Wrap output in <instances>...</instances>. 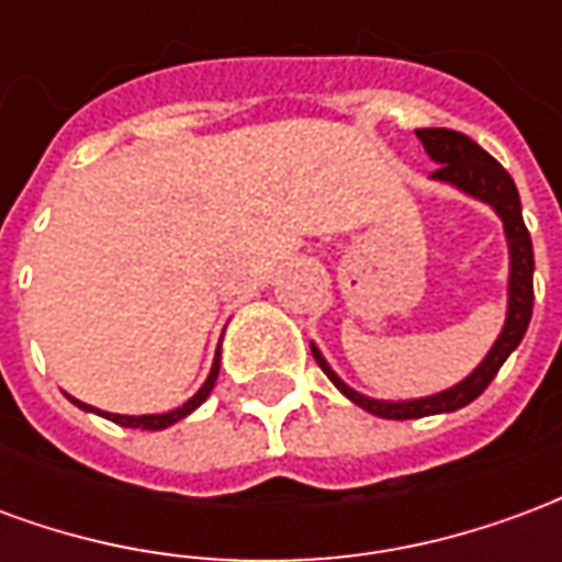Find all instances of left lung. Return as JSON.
Instances as JSON below:
<instances>
[{
    "instance_id": "left-lung-1",
    "label": "left lung",
    "mask_w": 562,
    "mask_h": 562,
    "mask_svg": "<svg viewBox=\"0 0 562 562\" xmlns=\"http://www.w3.org/2000/svg\"><path fill=\"white\" fill-rule=\"evenodd\" d=\"M415 135H418V140L427 149V156L436 161V171L430 173L434 180L454 186L460 192H467V195L491 204L496 210V216L503 220L508 240V310L506 325H503L499 337L491 346V352L484 355L482 364L475 367L470 376L458 382V385H451L448 391H439V394H430V397H418V401H373V397L358 394V391L349 389L330 370V364L322 358V352L310 342L313 358L325 370V376L337 385V391H342L355 406H361L370 415L394 418V422L454 413V409H463L467 403L475 401L494 382L499 367L506 364L508 355L518 349V342L524 340L532 316V268L536 265H532L530 232H527L524 216H520V198L515 180L508 177L506 168L491 153H484L475 140L460 135V132H451V128H415Z\"/></svg>"
}]
</instances>
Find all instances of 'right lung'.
Instances as JSON below:
<instances>
[{
  "label": "right lung",
  "instance_id": "1",
  "mask_svg": "<svg viewBox=\"0 0 562 562\" xmlns=\"http://www.w3.org/2000/svg\"><path fill=\"white\" fill-rule=\"evenodd\" d=\"M216 376H220V349H216V358H213V367H210V376L207 382L198 389V394H192L189 401L180 406V409H171V413H161V415H116V413H102V409H92V406H87V403H80L71 397V403L75 406H80V409H87V413H99L102 418H108V422L120 424V427H140V430H165V427H171V424H177L180 418H186L189 413H195L201 403L207 401L210 391H213V385H216Z\"/></svg>",
  "mask_w": 562,
  "mask_h": 562
}]
</instances>
